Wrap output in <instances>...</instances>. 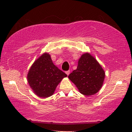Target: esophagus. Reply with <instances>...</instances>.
<instances>
[{"instance_id":"1","label":"esophagus","mask_w":132,"mask_h":132,"mask_svg":"<svg viewBox=\"0 0 132 132\" xmlns=\"http://www.w3.org/2000/svg\"><path fill=\"white\" fill-rule=\"evenodd\" d=\"M70 70H68V71H66V73L67 74V75H69V74H70Z\"/></svg>"}]
</instances>
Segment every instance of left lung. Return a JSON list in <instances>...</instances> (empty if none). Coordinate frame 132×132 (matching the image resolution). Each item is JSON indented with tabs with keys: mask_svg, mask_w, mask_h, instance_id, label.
Segmentation results:
<instances>
[{
	"mask_svg": "<svg viewBox=\"0 0 132 132\" xmlns=\"http://www.w3.org/2000/svg\"><path fill=\"white\" fill-rule=\"evenodd\" d=\"M80 93L88 96L97 93L101 88L105 78V72L94 57L84 53L78 62L76 70L68 76Z\"/></svg>",
	"mask_w": 132,
	"mask_h": 132,
	"instance_id": "1",
	"label": "left lung"
}]
</instances>
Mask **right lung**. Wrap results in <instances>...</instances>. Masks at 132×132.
I'll use <instances>...</instances> for the list:
<instances>
[{
    "label": "right lung",
    "mask_w": 132,
    "mask_h": 132,
    "mask_svg": "<svg viewBox=\"0 0 132 132\" xmlns=\"http://www.w3.org/2000/svg\"><path fill=\"white\" fill-rule=\"evenodd\" d=\"M66 76V73L53 64L50 55L44 53L31 67L27 79L38 96L46 98L53 94L58 84Z\"/></svg>",
    "instance_id": "1"
}]
</instances>
